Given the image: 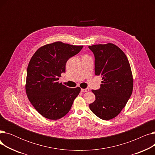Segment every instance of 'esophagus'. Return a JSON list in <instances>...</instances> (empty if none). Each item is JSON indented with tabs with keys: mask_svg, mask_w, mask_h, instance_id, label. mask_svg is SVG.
Returning a JSON list of instances; mask_svg holds the SVG:
<instances>
[{
	"mask_svg": "<svg viewBox=\"0 0 155 155\" xmlns=\"http://www.w3.org/2000/svg\"><path fill=\"white\" fill-rule=\"evenodd\" d=\"M89 91V89L88 88H82L81 89V92H88Z\"/></svg>",
	"mask_w": 155,
	"mask_h": 155,
	"instance_id": "obj_1",
	"label": "esophagus"
}]
</instances>
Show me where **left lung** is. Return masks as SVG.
<instances>
[{"label":"left lung","instance_id":"left-lung-1","mask_svg":"<svg viewBox=\"0 0 155 155\" xmlns=\"http://www.w3.org/2000/svg\"><path fill=\"white\" fill-rule=\"evenodd\" d=\"M95 56V75L102 77L101 88L92 90L95 101L89 104L91 111L103 120L116 117L131 97L133 77L125 53L113 43L88 46Z\"/></svg>","mask_w":155,"mask_h":155}]
</instances>
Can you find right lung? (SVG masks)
<instances>
[{"mask_svg": "<svg viewBox=\"0 0 155 155\" xmlns=\"http://www.w3.org/2000/svg\"><path fill=\"white\" fill-rule=\"evenodd\" d=\"M83 46L56 41L40 47L31 57L27 69L26 92L32 106L44 117L57 120L70 111L81 88L59 83L68 60Z\"/></svg>", "mask_w": 155, "mask_h": 155, "instance_id": "right-lung-1", "label": "right lung"}]
</instances>
